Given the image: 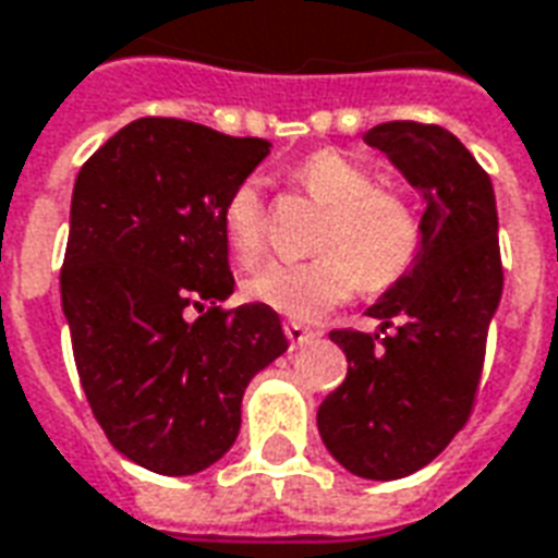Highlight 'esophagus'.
<instances>
[{"label":"esophagus","mask_w":558,"mask_h":558,"mask_svg":"<svg viewBox=\"0 0 558 558\" xmlns=\"http://www.w3.org/2000/svg\"><path fill=\"white\" fill-rule=\"evenodd\" d=\"M283 331H287V340H290L292 345H301V342H307L313 337L311 328H307V325H301V322H287V325H283Z\"/></svg>","instance_id":"obj_1"}]
</instances>
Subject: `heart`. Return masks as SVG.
Instances as JSON below:
<instances>
[{"label": "heart", "mask_w": 558, "mask_h": 558, "mask_svg": "<svg viewBox=\"0 0 558 558\" xmlns=\"http://www.w3.org/2000/svg\"><path fill=\"white\" fill-rule=\"evenodd\" d=\"M295 183L328 209L316 247L301 263L271 259L245 280L247 299L292 319H313L340 304L363 283L381 292L405 278L423 247L414 204L381 189L369 165L340 150H316L292 168ZM225 242L239 263H254L266 247V204L257 180H245L227 197Z\"/></svg>", "instance_id": "heart-1"}]
</instances>
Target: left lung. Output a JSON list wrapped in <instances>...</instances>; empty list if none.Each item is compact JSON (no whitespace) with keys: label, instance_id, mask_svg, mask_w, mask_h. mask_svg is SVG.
<instances>
[{"label":"left lung","instance_id":"1","mask_svg":"<svg viewBox=\"0 0 558 558\" xmlns=\"http://www.w3.org/2000/svg\"><path fill=\"white\" fill-rule=\"evenodd\" d=\"M363 142L387 153L420 189L423 247L405 278L366 311L381 319L384 337L331 331L349 373L316 423L349 473L390 482L435 461L470 420L502 295V259L490 177L452 132L390 121Z\"/></svg>","mask_w":558,"mask_h":558}]
</instances>
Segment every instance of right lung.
<instances>
[{"label":"right lung","instance_id":"obj_1","mask_svg":"<svg viewBox=\"0 0 558 558\" xmlns=\"http://www.w3.org/2000/svg\"><path fill=\"white\" fill-rule=\"evenodd\" d=\"M268 147L142 118L73 185L61 307L82 390L111 447L153 473L216 464L239 435L247 381L290 345L266 304L221 307L233 292L221 213Z\"/></svg>","mask_w":558,"mask_h":558}]
</instances>
